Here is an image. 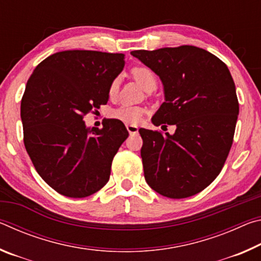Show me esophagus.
<instances>
[{
    "instance_id": "34e87169",
    "label": "esophagus",
    "mask_w": 261,
    "mask_h": 261,
    "mask_svg": "<svg viewBox=\"0 0 261 261\" xmlns=\"http://www.w3.org/2000/svg\"><path fill=\"white\" fill-rule=\"evenodd\" d=\"M126 129L127 131H129L130 135H136L138 134V126L137 125H134V124H127L126 125Z\"/></svg>"
}]
</instances>
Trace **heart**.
Wrapping results in <instances>:
<instances>
[{
    "mask_svg": "<svg viewBox=\"0 0 261 261\" xmlns=\"http://www.w3.org/2000/svg\"><path fill=\"white\" fill-rule=\"evenodd\" d=\"M132 76L138 82L141 86H143L147 92L154 91L158 85V79L155 73H154L151 69L144 65H139V67H135L132 69ZM118 85H120V79L115 78L109 85L108 93L110 96H114L117 93ZM113 117L117 118V120L122 121L123 123H127V124H137L143 117L144 109L140 107H136V106H129L123 105L117 109H115L112 113Z\"/></svg>",
    "mask_w": 261,
    "mask_h": 261,
    "instance_id": "heart-1",
    "label": "heart"
}]
</instances>
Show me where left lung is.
<instances>
[{"mask_svg":"<svg viewBox=\"0 0 261 261\" xmlns=\"http://www.w3.org/2000/svg\"><path fill=\"white\" fill-rule=\"evenodd\" d=\"M131 55L160 77L165 102L154 125H176L174 135L139 129L147 184L180 199L213 182L230 151L240 106L235 83L222 61L194 46L134 50Z\"/></svg>","mask_w":261,"mask_h":261,"instance_id":"left-lung-1","label":"left lung"}]
</instances>
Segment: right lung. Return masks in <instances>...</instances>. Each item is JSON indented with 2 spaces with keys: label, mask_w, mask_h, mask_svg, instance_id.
Wrapping results in <instances>:
<instances>
[{
  "label": "right lung",
  "mask_w": 261,
  "mask_h": 261,
  "mask_svg": "<svg viewBox=\"0 0 261 261\" xmlns=\"http://www.w3.org/2000/svg\"><path fill=\"white\" fill-rule=\"evenodd\" d=\"M125 55L64 50L43 60L20 103L24 144L38 174L63 196L84 198L109 180L112 162L129 132L121 121L87 127L84 116L109 99Z\"/></svg>",
  "instance_id": "right-lung-1"
}]
</instances>
